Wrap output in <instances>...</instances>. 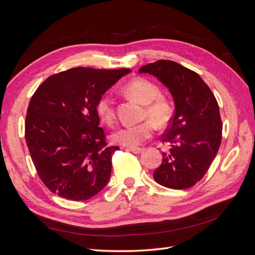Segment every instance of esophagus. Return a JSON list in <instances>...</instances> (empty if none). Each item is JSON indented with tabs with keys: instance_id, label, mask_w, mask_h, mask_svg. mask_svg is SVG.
<instances>
[{
	"instance_id": "obj_1",
	"label": "esophagus",
	"mask_w": 255,
	"mask_h": 255,
	"mask_svg": "<svg viewBox=\"0 0 255 255\" xmlns=\"http://www.w3.org/2000/svg\"><path fill=\"white\" fill-rule=\"evenodd\" d=\"M128 151H130V152H133V153H135V154H139V153H141L142 152V148H139V146H128V149H127Z\"/></svg>"
}]
</instances>
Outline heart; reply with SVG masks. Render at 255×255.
<instances>
[{
	"mask_svg": "<svg viewBox=\"0 0 255 255\" xmlns=\"http://www.w3.org/2000/svg\"><path fill=\"white\" fill-rule=\"evenodd\" d=\"M123 89L138 102L145 105V115L150 119L138 125L119 128L112 135V139L122 145L135 146L149 139L155 132L156 126L163 128L168 125L172 116V106L165 97L159 95L160 90L157 85L146 79H133ZM96 111L100 119L107 125H112L115 121L114 101L109 95H103L98 99Z\"/></svg>",
	"mask_w": 255,
	"mask_h": 255,
	"instance_id": "1",
	"label": "heart"
}]
</instances>
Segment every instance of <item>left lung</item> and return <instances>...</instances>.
Masks as SVG:
<instances>
[{
    "instance_id": "obj_1",
    "label": "left lung",
    "mask_w": 255,
    "mask_h": 255,
    "mask_svg": "<svg viewBox=\"0 0 255 255\" xmlns=\"http://www.w3.org/2000/svg\"><path fill=\"white\" fill-rule=\"evenodd\" d=\"M157 78L170 91L174 115L161 142L169 144L153 177L171 189L196 185L219 150L222 122L214 94L198 73L172 60H157L139 69Z\"/></svg>"
}]
</instances>
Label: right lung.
Instances as JSON below:
<instances>
[{"mask_svg": "<svg viewBox=\"0 0 255 255\" xmlns=\"http://www.w3.org/2000/svg\"><path fill=\"white\" fill-rule=\"evenodd\" d=\"M129 69L78 67L53 74L30 99L25 140L38 175L53 194L72 201L96 196L109 182L113 153L96 111Z\"/></svg>", "mask_w": 255, "mask_h": 255, "instance_id": "1", "label": "right lung"}]
</instances>
